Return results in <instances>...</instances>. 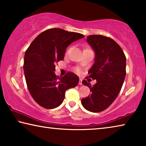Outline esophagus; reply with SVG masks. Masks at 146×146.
<instances>
[{
  "instance_id": "1",
  "label": "esophagus",
  "mask_w": 146,
  "mask_h": 146,
  "mask_svg": "<svg viewBox=\"0 0 146 146\" xmlns=\"http://www.w3.org/2000/svg\"><path fill=\"white\" fill-rule=\"evenodd\" d=\"M79 85H83V82H82V79H80V81H79Z\"/></svg>"
}]
</instances>
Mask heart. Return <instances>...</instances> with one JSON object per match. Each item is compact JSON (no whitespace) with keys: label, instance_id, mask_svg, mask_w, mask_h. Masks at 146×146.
I'll list each match as a JSON object with an SVG mask.
<instances>
[{"label":"heart","instance_id":"obj_1","mask_svg":"<svg viewBox=\"0 0 146 146\" xmlns=\"http://www.w3.org/2000/svg\"><path fill=\"white\" fill-rule=\"evenodd\" d=\"M75 71H76L77 73H78V74L81 73V69H80V68H79V67L75 68Z\"/></svg>","mask_w":146,"mask_h":146}]
</instances>
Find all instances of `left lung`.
Masks as SVG:
<instances>
[{"mask_svg":"<svg viewBox=\"0 0 146 146\" xmlns=\"http://www.w3.org/2000/svg\"><path fill=\"white\" fill-rule=\"evenodd\" d=\"M87 40L96 54L94 63L88 74L97 82L91 86L83 81V84L89 87L90 94L82 100V104L87 111L98 113L108 108L118 96L126 75V57L111 38L91 35Z\"/></svg>","mask_w":146,"mask_h":146,"instance_id":"obj_1","label":"left lung"}]
</instances>
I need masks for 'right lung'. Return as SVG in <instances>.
Here are the masks:
<instances>
[{"mask_svg": "<svg viewBox=\"0 0 146 146\" xmlns=\"http://www.w3.org/2000/svg\"><path fill=\"white\" fill-rule=\"evenodd\" d=\"M85 36L61 28H51L40 33L26 50L24 72L28 90L40 106L51 109L60 106L66 90L78 85L79 78L72 72L63 77L54 71L57 62L64 59L66 48Z\"/></svg>", "mask_w": 146, "mask_h": 146, "instance_id": "1", "label": "right lung"}]
</instances>
